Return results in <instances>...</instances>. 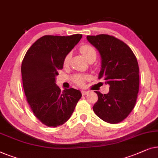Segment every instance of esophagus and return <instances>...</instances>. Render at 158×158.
<instances>
[{"label": "esophagus", "mask_w": 158, "mask_h": 158, "mask_svg": "<svg viewBox=\"0 0 158 158\" xmlns=\"http://www.w3.org/2000/svg\"><path fill=\"white\" fill-rule=\"evenodd\" d=\"M89 91H86V90H82L81 91V94L82 95H86V94H88Z\"/></svg>", "instance_id": "obj_1"}]
</instances>
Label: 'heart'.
<instances>
[{"mask_svg": "<svg viewBox=\"0 0 158 158\" xmlns=\"http://www.w3.org/2000/svg\"><path fill=\"white\" fill-rule=\"evenodd\" d=\"M80 52L83 54V56L88 60L89 61L91 60H94L97 58V52L95 50V48L93 46L89 45V44H84L80 46L79 48ZM71 58V53H68L67 54H66V56L64 58L63 64L64 66H66L69 62ZM87 76L85 74H74L72 77V81L74 82L75 84H77L79 86H82L84 84V82L86 79H87Z\"/></svg>", "mask_w": 158, "mask_h": 158, "instance_id": "1", "label": "heart"}]
</instances>
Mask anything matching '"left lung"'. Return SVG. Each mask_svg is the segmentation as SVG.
Here are the masks:
<instances>
[{
	"label": "left lung",
	"mask_w": 158,
	"mask_h": 158,
	"mask_svg": "<svg viewBox=\"0 0 158 158\" xmlns=\"http://www.w3.org/2000/svg\"><path fill=\"white\" fill-rule=\"evenodd\" d=\"M88 41L99 51L102 68L99 79L110 85V92H96L98 101L93 106L95 114L106 123L123 121L136 104L139 92V66L131 48L113 35H87Z\"/></svg>",
	"instance_id": "1"
}]
</instances>
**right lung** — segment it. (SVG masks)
I'll return each mask as SVG.
<instances>
[{
    "mask_svg": "<svg viewBox=\"0 0 158 158\" xmlns=\"http://www.w3.org/2000/svg\"><path fill=\"white\" fill-rule=\"evenodd\" d=\"M81 34L69 36L44 35L29 48L21 64L24 92L34 115L48 127L64 124L81 97L80 91L56 84L64 58L81 39Z\"/></svg>",
    "mask_w": 158,
    "mask_h": 158,
    "instance_id": "1",
    "label": "right lung"
}]
</instances>
